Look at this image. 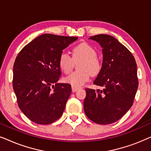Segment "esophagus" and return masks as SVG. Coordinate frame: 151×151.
Instances as JSON below:
<instances>
[{
  "instance_id": "obj_1",
  "label": "esophagus",
  "mask_w": 151,
  "mask_h": 151,
  "mask_svg": "<svg viewBox=\"0 0 151 151\" xmlns=\"http://www.w3.org/2000/svg\"><path fill=\"white\" fill-rule=\"evenodd\" d=\"M71 88H72V91L73 92H76L79 89V87H77V86H71Z\"/></svg>"
}]
</instances>
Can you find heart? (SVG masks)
<instances>
[{
    "label": "heart",
    "instance_id": "b5f03b06",
    "mask_svg": "<svg viewBox=\"0 0 151 151\" xmlns=\"http://www.w3.org/2000/svg\"><path fill=\"white\" fill-rule=\"evenodd\" d=\"M96 55V49L86 42L80 43L73 47L72 57L67 52L62 53L58 59V65L61 71L66 74L69 73L73 69V60L82 59L78 65L79 70L66 77L65 81L78 87L87 82L91 75H98L102 70V64Z\"/></svg>",
    "mask_w": 151,
    "mask_h": 151
}]
</instances>
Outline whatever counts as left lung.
I'll return each instance as SVG.
<instances>
[{"instance_id":"8db88e82","label":"left lung","mask_w":151,"mask_h":151,"mask_svg":"<svg viewBox=\"0 0 151 151\" xmlns=\"http://www.w3.org/2000/svg\"><path fill=\"white\" fill-rule=\"evenodd\" d=\"M89 39L102 48V70L93 84L103 89L86 88L84 110L91 121L109 124L122 118L133 105L138 88L137 64L131 51L114 37L98 34Z\"/></svg>"}]
</instances>
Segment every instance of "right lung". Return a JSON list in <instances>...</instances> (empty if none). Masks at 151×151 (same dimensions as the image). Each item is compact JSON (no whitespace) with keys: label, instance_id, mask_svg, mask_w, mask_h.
Returning <instances> with one entry per match:
<instances>
[{"label":"right lung","instance_id":"1","mask_svg":"<svg viewBox=\"0 0 151 151\" xmlns=\"http://www.w3.org/2000/svg\"><path fill=\"white\" fill-rule=\"evenodd\" d=\"M77 37L42 34L25 45L14 64L13 88L18 105L33 122L49 124L62 116L71 93L69 84L57 83L60 55Z\"/></svg>","mask_w":151,"mask_h":151}]
</instances>
